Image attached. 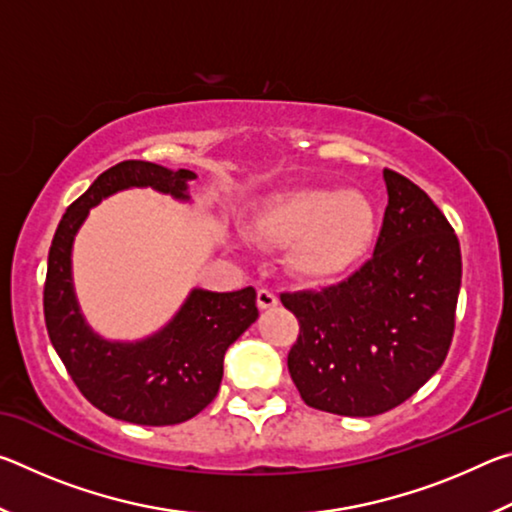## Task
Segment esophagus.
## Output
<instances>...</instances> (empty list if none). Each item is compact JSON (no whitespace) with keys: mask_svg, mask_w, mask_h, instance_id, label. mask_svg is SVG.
<instances>
[{"mask_svg":"<svg viewBox=\"0 0 512 512\" xmlns=\"http://www.w3.org/2000/svg\"><path fill=\"white\" fill-rule=\"evenodd\" d=\"M257 305H259V309H271V307L277 305V296L268 289H259L257 291Z\"/></svg>","mask_w":512,"mask_h":512,"instance_id":"esophagus-1","label":"esophagus"}]
</instances>
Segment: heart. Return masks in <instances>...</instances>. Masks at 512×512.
I'll return each instance as SVG.
<instances>
[{
	"label": "heart",
	"mask_w": 512,
	"mask_h": 512,
	"mask_svg": "<svg viewBox=\"0 0 512 512\" xmlns=\"http://www.w3.org/2000/svg\"><path fill=\"white\" fill-rule=\"evenodd\" d=\"M375 228V207L352 189H282L253 216V235L264 244H289L291 273L307 282H329L350 271L366 255Z\"/></svg>",
	"instance_id": "1"
}]
</instances>
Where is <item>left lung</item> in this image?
Listing matches in <instances>:
<instances>
[{"instance_id":"obj_1","label":"left lung","mask_w":512,"mask_h":512,"mask_svg":"<svg viewBox=\"0 0 512 512\" xmlns=\"http://www.w3.org/2000/svg\"><path fill=\"white\" fill-rule=\"evenodd\" d=\"M375 253L348 280L280 293L298 318L289 372L307 406L370 418L427 384L449 352L461 246L436 203L393 169Z\"/></svg>"}]
</instances>
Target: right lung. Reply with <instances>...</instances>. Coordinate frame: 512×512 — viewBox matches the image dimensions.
<instances>
[{"instance_id": "obj_1", "label": "right lung", "mask_w": 512, "mask_h": 512, "mask_svg": "<svg viewBox=\"0 0 512 512\" xmlns=\"http://www.w3.org/2000/svg\"><path fill=\"white\" fill-rule=\"evenodd\" d=\"M192 171H169L144 160H124L103 171L67 207L49 248L42 302L51 345L85 400L110 418L167 427L201 413L219 393L225 350L257 320L253 287L192 291L180 314L151 339L108 343L83 323L72 291L69 253L79 225L101 198L126 187H153L187 198Z\"/></svg>"}]
</instances>
